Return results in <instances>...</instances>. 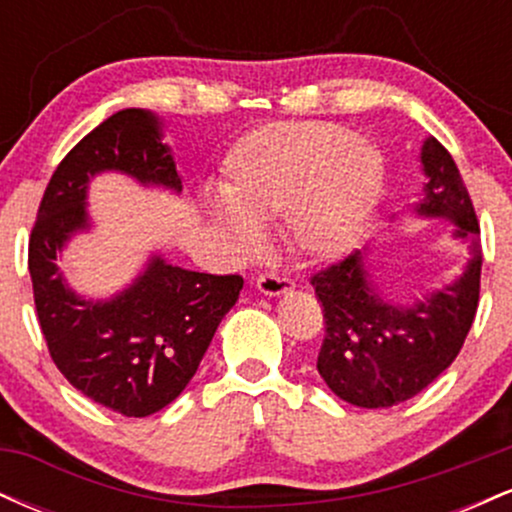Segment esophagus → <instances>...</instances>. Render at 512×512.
Returning <instances> with one entry per match:
<instances>
[{
    "label": "esophagus",
    "mask_w": 512,
    "mask_h": 512,
    "mask_svg": "<svg viewBox=\"0 0 512 512\" xmlns=\"http://www.w3.org/2000/svg\"><path fill=\"white\" fill-rule=\"evenodd\" d=\"M293 286V281L286 274L279 272H264L257 279V289H260L264 296H281Z\"/></svg>",
    "instance_id": "obj_1"
}]
</instances>
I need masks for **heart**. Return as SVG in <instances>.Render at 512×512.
Wrapping results in <instances>:
<instances>
[{
	"mask_svg": "<svg viewBox=\"0 0 512 512\" xmlns=\"http://www.w3.org/2000/svg\"><path fill=\"white\" fill-rule=\"evenodd\" d=\"M383 163L351 129L332 122H274L245 134L226 158L216 221L243 245L262 243L257 223L289 219L293 243L315 257L356 243Z\"/></svg>",
	"mask_w": 512,
	"mask_h": 512,
	"instance_id": "1",
	"label": "heart"
}]
</instances>
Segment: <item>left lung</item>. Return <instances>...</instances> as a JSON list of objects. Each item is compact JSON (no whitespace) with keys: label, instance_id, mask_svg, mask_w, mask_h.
I'll return each instance as SVG.
<instances>
[{"label":"left lung","instance_id":"8db88e82","mask_svg":"<svg viewBox=\"0 0 512 512\" xmlns=\"http://www.w3.org/2000/svg\"><path fill=\"white\" fill-rule=\"evenodd\" d=\"M421 163L428 182L416 211L452 219L455 236L472 248L460 279L421 303L399 308L380 298L358 250L310 276L325 317L317 370L334 395L356 407H395L426 390L460 354L477 315L481 240L472 197L436 137L426 139Z\"/></svg>","mask_w":512,"mask_h":512}]
</instances>
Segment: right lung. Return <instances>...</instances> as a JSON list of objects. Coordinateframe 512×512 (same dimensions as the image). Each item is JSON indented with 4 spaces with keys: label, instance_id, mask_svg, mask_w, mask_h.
I'll return each mask as SVG.
<instances>
[{
    "label": "right lung",
    "instance_id": "1",
    "mask_svg": "<svg viewBox=\"0 0 512 512\" xmlns=\"http://www.w3.org/2000/svg\"><path fill=\"white\" fill-rule=\"evenodd\" d=\"M161 122L127 108L101 122L62 158L40 199L28 240L33 301L60 373L88 399L122 416L168 407L197 373L211 337L243 289L240 274H202L154 257L146 272L110 301H84L64 286L57 252L88 226V178L120 170L180 192V175Z\"/></svg>",
    "mask_w": 512,
    "mask_h": 512
}]
</instances>
